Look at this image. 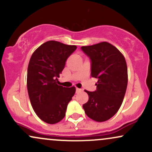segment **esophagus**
Segmentation results:
<instances>
[{"mask_svg": "<svg viewBox=\"0 0 152 152\" xmlns=\"http://www.w3.org/2000/svg\"><path fill=\"white\" fill-rule=\"evenodd\" d=\"M76 93H81V92H82V91H83V90H82L81 88H76Z\"/></svg>", "mask_w": 152, "mask_h": 152, "instance_id": "obj_1", "label": "esophagus"}]
</instances>
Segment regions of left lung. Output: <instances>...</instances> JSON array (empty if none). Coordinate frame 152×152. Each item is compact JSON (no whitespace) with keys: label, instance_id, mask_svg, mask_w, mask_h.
<instances>
[{"label":"left lung","instance_id":"left-lung-1","mask_svg":"<svg viewBox=\"0 0 152 152\" xmlns=\"http://www.w3.org/2000/svg\"><path fill=\"white\" fill-rule=\"evenodd\" d=\"M81 49L91 59V76L98 78L96 91L85 90L89 98L83 107L88 118L105 122L116 114L125 97L128 81L125 56L107 42Z\"/></svg>","mask_w":152,"mask_h":152}]
</instances>
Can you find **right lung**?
<instances>
[{"mask_svg":"<svg viewBox=\"0 0 152 152\" xmlns=\"http://www.w3.org/2000/svg\"><path fill=\"white\" fill-rule=\"evenodd\" d=\"M76 48L51 40L40 45L31 56L27 76L29 98L37 115L46 123L56 124L64 118L76 92L74 86L58 85V78Z\"/></svg>","mask_w":152,"mask_h":152,"instance_id":"1","label":"right lung"}]
</instances>
